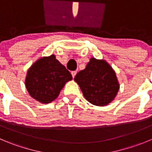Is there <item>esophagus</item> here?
<instances>
[{"label": "esophagus", "mask_w": 152, "mask_h": 152, "mask_svg": "<svg viewBox=\"0 0 152 152\" xmlns=\"http://www.w3.org/2000/svg\"><path fill=\"white\" fill-rule=\"evenodd\" d=\"M76 74H77V72L76 71H73V72H72V77H75V76L76 75Z\"/></svg>", "instance_id": "34e87169"}]
</instances>
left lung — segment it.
Masks as SVG:
<instances>
[{
    "label": "left lung",
    "mask_w": 152,
    "mask_h": 152,
    "mask_svg": "<svg viewBox=\"0 0 152 152\" xmlns=\"http://www.w3.org/2000/svg\"><path fill=\"white\" fill-rule=\"evenodd\" d=\"M85 99L96 106H105L117 95L119 84L111 66L104 60L91 58L75 77Z\"/></svg>",
    "instance_id": "8db88e82"
}]
</instances>
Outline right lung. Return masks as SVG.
Here are the masks:
<instances>
[{
  "instance_id": "right-lung-1",
  "label": "right lung",
  "mask_w": 152,
  "mask_h": 152,
  "mask_svg": "<svg viewBox=\"0 0 152 152\" xmlns=\"http://www.w3.org/2000/svg\"><path fill=\"white\" fill-rule=\"evenodd\" d=\"M72 79L70 72L54 55L42 57L32 65L27 73L25 86L29 94L43 104L57 98L65 83Z\"/></svg>"
}]
</instances>
